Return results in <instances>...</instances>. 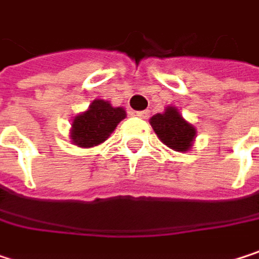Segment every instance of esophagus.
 <instances>
[{
	"label": "esophagus",
	"instance_id": "esophagus-1",
	"mask_svg": "<svg viewBox=\"0 0 259 259\" xmlns=\"http://www.w3.org/2000/svg\"><path fill=\"white\" fill-rule=\"evenodd\" d=\"M150 111L148 109H145V111H139V112H136V115L139 117V118H144V120H147L148 117H150Z\"/></svg>",
	"mask_w": 259,
	"mask_h": 259
}]
</instances>
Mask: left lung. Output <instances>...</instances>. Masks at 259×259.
<instances>
[{
    "mask_svg": "<svg viewBox=\"0 0 259 259\" xmlns=\"http://www.w3.org/2000/svg\"><path fill=\"white\" fill-rule=\"evenodd\" d=\"M159 139L176 151H187L192 147L196 130L192 124L184 121L179 111L172 106L166 108L163 114H157L150 120Z\"/></svg>",
    "mask_w": 259,
    "mask_h": 259,
    "instance_id": "obj_1",
    "label": "left lung"
}]
</instances>
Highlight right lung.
I'll return each instance as SVG.
<instances>
[{
  "mask_svg": "<svg viewBox=\"0 0 259 259\" xmlns=\"http://www.w3.org/2000/svg\"><path fill=\"white\" fill-rule=\"evenodd\" d=\"M126 117L123 108H112L105 100H94L88 111L75 117L72 123V142L79 147H94L102 144Z\"/></svg>",
  "mask_w": 259,
  "mask_h": 259,
  "instance_id": "add662e5",
  "label": "right lung"
}]
</instances>
